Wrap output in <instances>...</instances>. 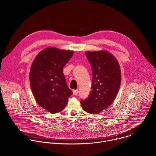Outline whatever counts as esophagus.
<instances>
[{"instance_id": "esophagus-1", "label": "esophagus", "mask_w": 156, "mask_h": 156, "mask_svg": "<svg viewBox=\"0 0 156 156\" xmlns=\"http://www.w3.org/2000/svg\"><path fill=\"white\" fill-rule=\"evenodd\" d=\"M78 93V90H75L73 91V95H76Z\"/></svg>"}]
</instances>
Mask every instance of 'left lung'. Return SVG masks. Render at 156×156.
<instances>
[{
    "label": "left lung",
    "instance_id": "obj_1",
    "mask_svg": "<svg viewBox=\"0 0 156 156\" xmlns=\"http://www.w3.org/2000/svg\"><path fill=\"white\" fill-rule=\"evenodd\" d=\"M86 56L92 69L91 91L81 101L86 112L97 114L114 102L121 83V72L116 58L105 51L86 52Z\"/></svg>",
    "mask_w": 156,
    "mask_h": 156
}]
</instances>
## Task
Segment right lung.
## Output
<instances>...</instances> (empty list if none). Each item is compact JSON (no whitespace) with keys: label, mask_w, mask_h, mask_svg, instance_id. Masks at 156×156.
Segmentation results:
<instances>
[{"label":"right lung","mask_w":156,"mask_h":156,"mask_svg":"<svg viewBox=\"0 0 156 156\" xmlns=\"http://www.w3.org/2000/svg\"><path fill=\"white\" fill-rule=\"evenodd\" d=\"M73 54L72 51L48 48L37 55L31 66L30 80L33 94L37 103L51 114L63 110L72 94L63 68Z\"/></svg>","instance_id":"obj_1"}]
</instances>
